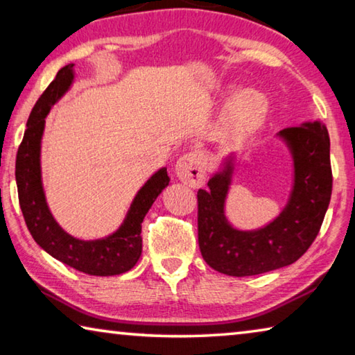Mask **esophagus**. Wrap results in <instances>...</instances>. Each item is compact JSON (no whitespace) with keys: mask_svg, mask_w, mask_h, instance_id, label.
<instances>
[{"mask_svg":"<svg viewBox=\"0 0 355 355\" xmlns=\"http://www.w3.org/2000/svg\"><path fill=\"white\" fill-rule=\"evenodd\" d=\"M175 175L189 188H200L207 182V159L200 152L183 155L175 164Z\"/></svg>","mask_w":355,"mask_h":355,"instance_id":"1","label":"esophagus"}]
</instances>
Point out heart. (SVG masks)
I'll return each mask as SVG.
<instances>
[{
  "instance_id": "obj_1",
  "label": "heart",
  "mask_w": 355,
  "mask_h": 355,
  "mask_svg": "<svg viewBox=\"0 0 355 355\" xmlns=\"http://www.w3.org/2000/svg\"><path fill=\"white\" fill-rule=\"evenodd\" d=\"M269 114L266 95L255 89H244L227 101L222 110L216 137L224 147H235L260 131Z\"/></svg>"
}]
</instances>
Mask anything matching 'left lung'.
Instances as JSON below:
<instances>
[{
    "label": "left lung",
    "instance_id": "8db88e82",
    "mask_svg": "<svg viewBox=\"0 0 355 355\" xmlns=\"http://www.w3.org/2000/svg\"><path fill=\"white\" fill-rule=\"evenodd\" d=\"M290 148L294 183L282 213L258 230L243 232L225 218V199L232 184L233 156L199 189L197 225L203 260L216 271L245 277L288 266L302 257L320 233L332 196L330 139L320 120L282 130Z\"/></svg>",
    "mask_w": 355,
    "mask_h": 355
}]
</instances>
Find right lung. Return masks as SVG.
I'll list each match as a JSON object with an SVG mask.
<instances>
[{
  "instance_id": "1",
  "label": "right lung",
  "mask_w": 355,
  "mask_h": 355,
  "mask_svg": "<svg viewBox=\"0 0 355 355\" xmlns=\"http://www.w3.org/2000/svg\"><path fill=\"white\" fill-rule=\"evenodd\" d=\"M73 76V64L59 70L29 114L15 161L20 208L34 241L56 260L89 275H119L130 271L139 260L142 254L141 224L171 178L167 177L166 167L155 172L137 191L122 225L110 236L83 241L62 230L46 205L40 172V142L46 114L69 91Z\"/></svg>"
}]
</instances>
